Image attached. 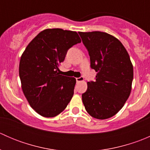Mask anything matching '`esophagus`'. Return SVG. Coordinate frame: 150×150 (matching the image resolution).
I'll return each mask as SVG.
<instances>
[{
    "mask_svg": "<svg viewBox=\"0 0 150 150\" xmlns=\"http://www.w3.org/2000/svg\"><path fill=\"white\" fill-rule=\"evenodd\" d=\"M77 82H82V81H84V78L83 77H80V78H76Z\"/></svg>",
    "mask_w": 150,
    "mask_h": 150,
    "instance_id": "esophagus-1",
    "label": "esophagus"
}]
</instances>
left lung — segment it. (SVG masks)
I'll return each mask as SVG.
<instances>
[{"label": "left lung", "mask_w": 150, "mask_h": 150, "mask_svg": "<svg viewBox=\"0 0 150 150\" xmlns=\"http://www.w3.org/2000/svg\"><path fill=\"white\" fill-rule=\"evenodd\" d=\"M88 51L91 67L97 73L88 82L82 100L87 112L99 120L110 118L122 109L131 94L134 68L121 42L103 32H79Z\"/></svg>", "instance_id": "8db88e82"}]
</instances>
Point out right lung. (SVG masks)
I'll list each match as a JSON object with an SVG mask.
<instances>
[{"label": "right lung", "mask_w": 150, "mask_h": 150, "mask_svg": "<svg viewBox=\"0 0 150 150\" xmlns=\"http://www.w3.org/2000/svg\"><path fill=\"white\" fill-rule=\"evenodd\" d=\"M81 42L75 31L46 29L22 53L19 67L22 91L30 107L40 115H58L72 99L76 79L59 75V67L67 50Z\"/></svg>", "instance_id": "obj_1"}]
</instances>
